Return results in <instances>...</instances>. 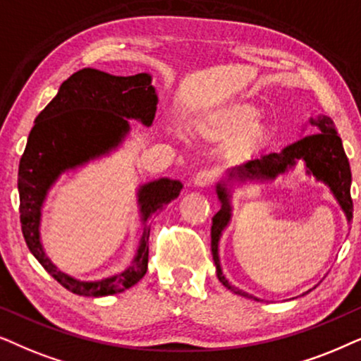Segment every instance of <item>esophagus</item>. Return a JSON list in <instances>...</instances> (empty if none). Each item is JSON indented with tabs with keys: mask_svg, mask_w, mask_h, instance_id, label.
<instances>
[{
	"mask_svg": "<svg viewBox=\"0 0 361 361\" xmlns=\"http://www.w3.org/2000/svg\"><path fill=\"white\" fill-rule=\"evenodd\" d=\"M216 181V171L214 170H200L193 178V183L198 188H208Z\"/></svg>",
	"mask_w": 361,
	"mask_h": 361,
	"instance_id": "1",
	"label": "esophagus"
}]
</instances>
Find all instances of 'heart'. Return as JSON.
Returning a JSON list of instances; mask_svg holds the SVG:
<instances>
[{
  "label": "heart",
  "instance_id": "obj_1",
  "mask_svg": "<svg viewBox=\"0 0 361 361\" xmlns=\"http://www.w3.org/2000/svg\"><path fill=\"white\" fill-rule=\"evenodd\" d=\"M257 112L249 105H234L216 115L206 125V133L216 138L238 137V147L243 152H254L267 140V128L256 123Z\"/></svg>",
  "mask_w": 361,
  "mask_h": 361
}]
</instances>
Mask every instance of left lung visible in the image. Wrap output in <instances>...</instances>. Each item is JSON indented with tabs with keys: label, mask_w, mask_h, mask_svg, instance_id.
I'll use <instances>...</instances> for the list:
<instances>
[{
	"label": "left lung",
	"mask_w": 361,
	"mask_h": 361,
	"mask_svg": "<svg viewBox=\"0 0 361 361\" xmlns=\"http://www.w3.org/2000/svg\"><path fill=\"white\" fill-rule=\"evenodd\" d=\"M312 123L319 125L320 133L317 135L304 137L302 140L292 143L286 147L284 150L277 153H266L254 160L243 161L241 165L231 170V176H239L241 180H271L276 178L279 173H284L287 166L295 165V160H305L309 170L319 178L324 180L330 186L334 195L337 196L340 206H342L345 214L348 219L353 218V200L350 195V185H352V170H350L348 158L345 155L342 138L337 135V132L331 127L329 118L312 120ZM218 196L223 203L218 213L213 216V226H211V252L216 264V274L219 281L223 282L224 287H228L239 295L251 297L246 292L238 290L226 281L223 272H221L219 257H218V241L221 236V231L228 224L231 218V206H229V195L224 185H218Z\"/></svg>",
	"instance_id": "1"
}]
</instances>
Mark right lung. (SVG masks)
<instances>
[{
	"instance_id": "obj_1",
	"label": "right lung",
	"mask_w": 361,
	"mask_h": 361,
	"mask_svg": "<svg viewBox=\"0 0 361 361\" xmlns=\"http://www.w3.org/2000/svg\"><path fill=\"white\" fill-rule=\"evenodd\" d=\"M148 74L110 75L97 69H82L61 84L59 92L35 120L26 148L19 160V221L24 241L42 267L72 294L104 297L135 286L148 266V238L158 209L180 195V181L163 180L142 186L143 233L133 262L117 276L97 282L75 281L46 257L39 241L41 206L47 190L67 168L102 155L118 145L128 132V118L150 125L155 118L157 94Z\"/></svg>"
}]
</instances>
